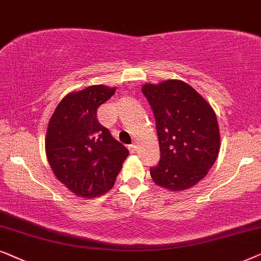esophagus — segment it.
<instances>
[{"instance_id": "esophagus-1", "label": "esophagus", "mask_w": 261, "mask_h": 261, "mask_svg": "<svg viewBox=\"0 0 261 261\" xmlns=\"http://www.w3.org/2000/svg\"><path fill=\"white\" fill-rule=\"evenodd\" d=\"M127 149H128V150H130L131 154H134V152H136V145H135V144H130V145H128V147H127Z\"/></svg>"}]
</instances>
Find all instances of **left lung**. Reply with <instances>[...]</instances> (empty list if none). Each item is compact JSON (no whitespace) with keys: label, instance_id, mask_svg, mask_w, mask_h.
<instances>
[{"label":"left lung","instance_id":"left-lung-1","mask_svg":"<svg viewBox=\"0 0 261 261\" xmlns=\"http://www.w3.org/2000/svg\"><path fill=\"white\" fill-rule=\"evenodd\" d=\"M142 93L154 113L160 160L150 174L172 191L199 182L216 161L220 130L211 106L192 87L179 80L145 85Z\"/></svg>","mask_w":261,"mask_h":261}]
</instances>
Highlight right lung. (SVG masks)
<instances>
[{
	"instance_id": "1",
	"label": "right lung",
	"mask_w": 261,
	"mask_h": 261,
	"mask_svg": "<svg viewBox=\"0 0 261 261\" xmlns=\"http://www.w3.org/2000/svg\"><path fill=\"white\" fill-rule=\"evenodd\" d=\"M116 93L90 86L65 96L48 123L46 155L52 171L69 190L96 197L112 189L128 150L99 123L98 107Z\"/></svg>"
}]
</instances>
